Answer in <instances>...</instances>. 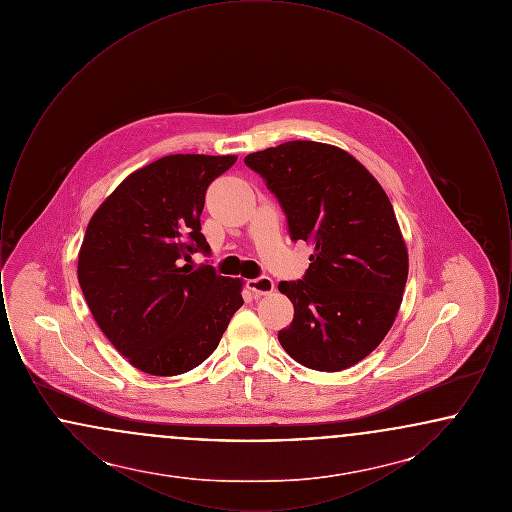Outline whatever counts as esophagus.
<instances>
[{"mask_svg":"<svg viewBox=\"0 0 512 512\" xmlns=\"http://www.w3.org/2000/svg\"><path fill=\"white\" fill-rule=\"evenodd\" d=\"M247 290H251V293L255 297L259 295H268V293L274 292V282L268 278V276H261V278H253V280H247Z\"/></svg>","mask_w":512,"mask_h":512,"instance_id":"34e87169","label":"esophagus"}]
</instances>
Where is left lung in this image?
<instances>
[{
  "mask_svg": "<svg viewBox=\"0 0 512 512\" xmlns=\"http://www.w3.org/2000/svg\"><path fill=\"white\" fill-rule=\"evenodd\" d=\"M244 163L276 195L293 242L315 245L305 276L278 284L293 303L278 340L313 370L357 365L390 332L409 274L388 195L355 157L328 144L286 142Z\"/></svg>",
  "mask_w": 512,
  "mask_h": 512,
  "instance_id": "obj_1",
  "label": "left lung"
}]
</instances>
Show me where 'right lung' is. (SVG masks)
I'll return each mask as SVG.
<instances>
[{
  "instance_id": "add662e5",
  "label": "right lung",
  "mask_w": 512,
  "mask_h": 512,
  "mask_svg": "<svg viewBox=\"0 0 512 512\" xmlns=\"http://www.w3.org/2000/svg\"><path fill=\"white\" fill-rule=\"evenodd\" d=\"M236 155H167L124 178L86 228L78 284L130 365L176 376L201 365L244 305L242 280L184 261L211 253L201 234L209 184Z\"/></svg>"
}]
</instances>
